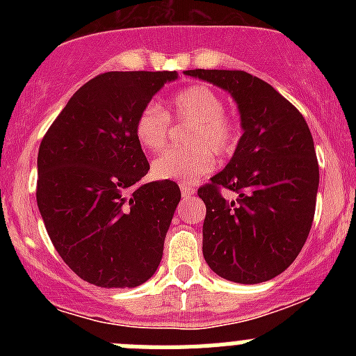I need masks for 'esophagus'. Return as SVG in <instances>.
Instances as JSON below:
<instances>
[{
    "label": "esophagus",
    "instance_id": "esophagus-1",
    "mask_svg": "<svg viewBox=\"0 0 356 356\" xmlns=\"http://www.w3.org/2000/svg\"><path fill=\"white\" fill-rule=\"evenodd\" d=\"M180 191H181V194H184L185 197H188V196H193L194 193H196V191H194V187L191 184H180Z\"/></svg>",
    "mask_w": 356,
    "mask_h": 356
}]
</instances>
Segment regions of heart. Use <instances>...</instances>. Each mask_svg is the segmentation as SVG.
I'll return each mask as SVG.
<instances>
[{
	"label": "heart",
	"mask_w": 356,
	"mask_h": 356,
	"mask_svg": "<svg viewBox=\"0 0 356 356\" xmlns=\"http://www.w3.org/2000/svg\"><path fill=\"white\" fill-rule=\"evenodd\" d=\"M169 114L178 121L193 122L187 137L191 149L165 151L151 163V175L156 180L194 181L209 175L216 165L212 153L229 155L238 143V128L225 118V103L216 90L205 85H191L169 99ZM134 134L140 147L156 153L163 149L169 137V115L156 103L143 106L134 124Z\"/></svg>",
	"instance_id": "heart-1"
}]
</instances>
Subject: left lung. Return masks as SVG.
Wrapping results in <instances>:
<instances>
[{
	"label": "left lung",
	"instance_id": "8db88e82",
	"mask_svg": "<svg viewBox=\"0 0 356 356\" xmlns=\"http://www.w3.org/2000/svg\"><path fill=\"white\" fill-rule=\"evenodd\" d=\"M185 74L234 97L242 128L226 168L197 191L207 205L203 257L221 278L262 284L294 262L310 234L319 187L312 134L292 103L250 72ZM219 188L237 192L238 200L222 198Z\"/></svg>",
	"mask_w": 356,
	"mask_h": 356
}]
</instances>
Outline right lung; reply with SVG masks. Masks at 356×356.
Here are the masks:
<instances>
[{
    "label": "right lung",
    "instance_id": "right-lung-1",
    "mask_svg": "<svg viewBox=\"0 0 356 356\" xmlns=\"http://www.w3.org/2000/svg\"><path fill=\"white\" fill-rule=\"evenodd\" d=\"M176 71H112L80 87L44 135L37 205L53 246L81 280L139 287L155 275L180 203L175 181L149 171L135 119Z\"/></svg>",
    "mask_w": 356,
    "mask_h": 356
}]
</instances>
